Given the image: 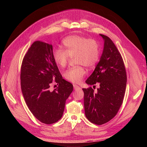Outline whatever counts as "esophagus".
Masks as SVG:
<instances>
[{"label": "esophagus", "mask_w": 147, "mask_h": 147, "mask_svg": "<svg viewBox=\"0 0 147 147\" xmlns=\"http://www.w3.org/2000/svg\"><path fill=\"white\" fill-rule=\"evenodd\" d=\"M74 89L75 90H80V87H79L78 86L76 85V84H74Z\"/></svg>", "instance_id": "obj_1"}]
</instances>
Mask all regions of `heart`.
Instances as JSON below:
<instances>
[{
	"label": "heart",
	"mask_w": 147,
	"mask_h": 147,
	"mask_svg": "<svg viewBox=\"0 0 147 147\" xmlns=\"http://www.w3.org/2000/svg\"><path fill=\"white\" fill-rule=\"evenodd\" d=\"M63 44L64 50L57 48L53 51V60L57 65L64 67L70 57H75V63L79 65L67 70L64 75L68 81L78 83L86 73L83 65L92 69L98 62L100 56L99 44L94 39L75 35L66 37Z\"/></svg>",
	"instance_id": "obj_1"
}]
</instances>
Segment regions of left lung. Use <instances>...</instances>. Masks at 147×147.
Returning a JSON list of instances; mask_svg holds the SVG:
<instances>
[{
    "label": "left lung",
    "instance_id": "1",
    "mask_svg": "<svg viewBox=\"0 0 147 147\" xmlns=\"http://www.w3.org/2000/svg\"><path fill=\"white\" fill-rule=\"evenodd\" d=\"M103 53L94 72L86 80L90 85L99 83L97 92L83 88L84 113L87 119L97 125L109 121L118 113L126 91L127 75L122 56L114 43L106 35Z\"/></svg>",
    "mask_w": 147,
    "mask_h": 147
}]
</instances>
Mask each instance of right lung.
Masks as SVG:
<instances>
[{
	"label": "right lung",
	"instance_id": "add662e5",
	"mask_svg": "<svg viewBox=\"0 0 147 147\" xmlns=\"http://www.w3.org/2000/svg\"><path fill=\"white\" fill-rule=\"evenodd\" d=\"M20 79L22 93L34 116L47 124L59 121L73 85L63 78L53 60L51 45L41 41L32 43L22 62ZM53 81L59 86L50 91Z\"/></svg>",
	"mask_w": 147,
	"mask_h": 147
}]
</instances>
